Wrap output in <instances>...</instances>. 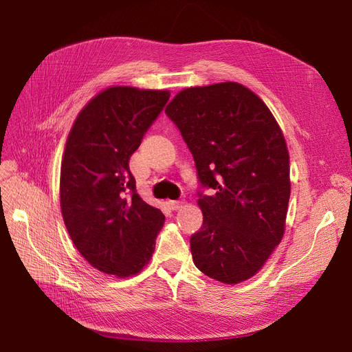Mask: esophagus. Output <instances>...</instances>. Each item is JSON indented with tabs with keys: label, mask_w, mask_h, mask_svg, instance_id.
I'll use <instances>...</instances> for the list:
<instances>
[{
	"label": "esophagus",
	"mask_w": 352,
	"mask_h": 352,
	"mask_svg": "<svg viewBox=\"0 0 352 352\" xmlns=\"http://www.w3.org/2000/svg\"><path fill=\"white\" fill-rule=\"evenodd\" d=\"M182 205H184V201H168V207L172 210H179Z\"/></svg>",
	"instance_id": "1"
}]
</instances>
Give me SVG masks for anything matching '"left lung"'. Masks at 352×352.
Returning a JSON list of instances; mask_svg holds the SVG:
<instances>
[{
    "label": "left lung",
    "instance_id": "8db88e82",
    "mask_svg": "<svg viewBox=\"0 0 352 352\" xmlns=\"http://www.w3.org/2000/svg\"><path fill=\"white\" fill-rule=\"evenodd\" d=\"M166 115L195 160L204 214L190 236L197 268L224 284L256 274L284 236L289 155L275 118L256 94L227 81L182 90Z\"/></svg>",
    "mask_w": 352,
    "mask_h": 352
}]
</instances>
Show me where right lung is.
I'll use <instances>...</instances> for the list:
<instances>
[{
    "label": "right lung",
    "mask_w": 352,
    "mask_h": 352,
    "mask_svg": "<svg viewBox=\"0 0 352 352\" xmlns=\"http://www.w3.org/2000/svg\"><path fill=\"white\" fill-rule=\"evenodd\" d=\"M167 90L109 87L78 113L60 164V211L81 256L104 274H138L164 223L137 193L129 159L166 106Z\"/></svg>",
    "instance_id": "obj_1"
}]
</instances>
